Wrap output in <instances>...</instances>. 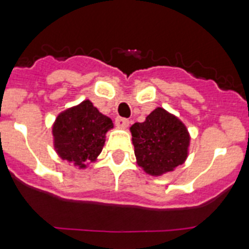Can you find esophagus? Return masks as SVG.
<instances>
[{"label": "esophagus", "mask_w": 249, "mask_h": 249, "mask_svg": "<svg viewBox=\"0 0 249 249\" xmlns=\"http://www.w3.org/2000/svg\"><path fill=\"white\" fill-rule=\"evenodd\" d=\"M115 124L120 127H126L129 125V120L124 118H116L115 119Z\"/></svg>", "instance_id": "1"}]
</instances>
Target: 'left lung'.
Masks as SVG:
<instances>
[{
    "mask_svg": "<svg viewBox=\"0 0 249 249\" xmlns=\"http://www.w3.org/2000/svg\"><path fill=\"white\" fill-rule=\"evenodd\" d=\"M130 131L138 164L150 176L172 172L187 159V127L163 107L153 110L144 123H135Z\"/></svg>",
    "mask_w": 249,
    "mask_h": 249,
    "instance_id": "obj_1",
    "label": "left lung"
}]
</instances>
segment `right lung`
I'll list each match as a JSON object with an SVG mask.
<instances>
[{
  "instance_id": "obj_1",
  "label": "right lung",
  "mask_w": 249,
  "mask_h": 249,
  "mask_svg": "<svg viewBox=\"0 0 249 249\" xmlns=\"http://www.w3.org/2000/svg\"><path fill=\"white\" fill-rule=\"evenodd\" d=\"M111 127V119L85 100L57 116L53 126V146L62 160L86 168L85 161L96 160Z\"/></svg>"
}]
</instances>
